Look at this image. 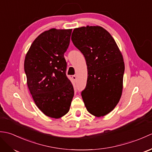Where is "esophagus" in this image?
Here are the masks:
<instances>
[{
  "instance_id": "obj_1",
  "label": "esophagus",
  "mask_w": 152,
  "mask_h": 152,
  "mask_svg": "<svg viewBox=\"0 0 152 152\" xmlns=\"http://www.w3.org/2000/svg\"><path fill=\"white\" fill-rule=\"evenodd\" d=\"M72 79L74 80V81H76V76L75 75H73V76H72Z\"/></svg>"
}]
</instances>
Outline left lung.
I'll use <instances>...</instances> for the list:
<instances>
[{
	"label": "left lung",
	"instance_id": "obj_1",
	"mask_svg": "<svg viewBox=\"0 0 152 152\" xmlns=\"http://www.w3.org/2000/svg\"><path fill=\"white\" fill-rule=\"evenodd\" d=\"M71 40L88 68L87 84L82 91L86 107L96 117L108 114L121 96L125 64L120 51L111 34L99 26L74 28Z\"/></svg>",
	"mask_w": 152,
	"mask_h": 152
}]
</instances>
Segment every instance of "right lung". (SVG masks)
I'll list each match as a JSON object with an SVG mask.
<instances>
[{
    "label": "right lung",
    "instance_id": "add662e5",
    "mask_svg": "<svg viewBox=\"0 0 152 152\" xmlns=\"http://www.w3.org/2000/svg\"><path fill=\"white\" fill-rule=\"evenodd\" d=\"M72 29H51L40 34L25 56L24 69L28 89L45 115L59 118L69 111L74 88L66 75L64 57Z\"/></svg>",
    "mask_w": 152,
    "mask_h": 152
}]
</instances>
